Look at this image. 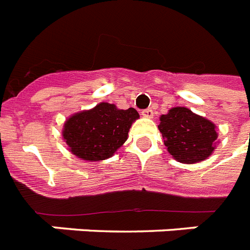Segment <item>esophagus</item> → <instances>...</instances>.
<instances>
[{
  "instance_id": "34e87169",
  "label": "esophagus",
  "mask_w": 250,
  "mask_h": 250,
  "mask_svg": "<svg viewBox=\"0 0 250 250\" xmlns=\"http://www.w3.org/2000/svg\"><path fill=\"white\" fill-rule=\"evenodd\" d=\"M141 115L145 118H153V115H154V111H153L152 109H145L141 111Z\"/></svg>"
}]
</instances>
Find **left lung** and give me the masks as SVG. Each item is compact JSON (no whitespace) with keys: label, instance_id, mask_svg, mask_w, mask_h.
Here are the masks:
<instances>
[{"label":"left lung","instance_id":"1","mask_svg":"<svg viewBox=\"0 0 250 250\" xmlns=\"http://www.w3.org/2000/svg\"><path fill=\"white\" fill-rule=\"evenodd\" d=\"M167 150L182 164H196L213 153L217 141L215 125L187 107H172L161 115L158 125Z\"/></svg>","mask_w":250,"mask_h":250}]
</instances>
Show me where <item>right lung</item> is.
Here are the masks:
<instances>
[{
	"label": "right lung",
	"instance_id": "1",
	"mask_svg": "<svg viewBox=\"0 0 250 250\" xmlns=\"http://www.w3.org/2000/svg\"><path fill=\"white\" fill-rule=\"evenodd\" d=\"M137 118L139 113L133 107L119 110L115 105L102 102L68 118L63 139L72 154L82 160H106L127 140L129 127Z\"/></svg>",
	"mask_w": 250,
	"mask_h": 250
}]
</instances>
